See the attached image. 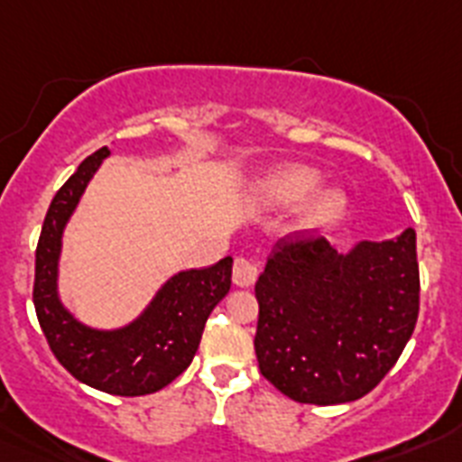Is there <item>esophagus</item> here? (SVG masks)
Segmentation results:
<instances>
[{
	"label": "esophagus",
	"instance_id": "esophagus-1",
	"mask_svg": "<svg viewBox=\"0 0 462 462\" xmlns=\"http://www.w3.org/2000/svg\"><path fill=\"white\" fill-rule=\"evenodd\" d=\"M259 277V266L256 261L247 259V256H238L234 263V282L238 287H252Z\"/></svg>",
	"mask_w": 462,
	"mask_h": 462
}]
</instances>
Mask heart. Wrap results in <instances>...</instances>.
Returning <instances> with one entry per match:
<instances>
[{
    "label": "heart",
    "instance_id": "obj_1",
    "mask_svg": "<svg viewBox=\"0 0 462 462\" xmlns=\"http://www.w3.org/2000/svg\"><path fill=\"white\" fill-rule=\"evenodd\" d=\"M319 173L305 164H284L273 169L259 182L261 201L273 208H289L305 201L317 187ZM346 212V196L340 189H326L312 196L300 215V226L305 231H328L336 226Z\"/></svg>",
    "mask_w": 462,
    "mask_h": 462
}]
</instances>
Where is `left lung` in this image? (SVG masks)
Here are the masks:
<instances>
[{
  "label": "left lung",
  "instance_id": "left-lung-1",
  "mask_svg": "<svg viewBox=\"0 0 462 462\" xmlns=\"http://www.w3.org/2000/svg\"><path fill=\"white\" fill-rule=\"evenodd\" d=\"M419 289L414 228L349 254L321 236L282 238L254 287L261 374L308 405L363 398L414 333Z\"/></svg>",
  "mask_w": 462,
  "mask_h": 462
}]
</instances>
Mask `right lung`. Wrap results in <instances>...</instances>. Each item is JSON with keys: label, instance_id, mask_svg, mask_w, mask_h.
I'll list each match as a JSON object with an SVG mask.
<instances>
[{"label": "right lung", "instance_id": "obj_1", "mask_svg": "<svg viewBox=\"0 0 462 462\" xmlns=\"http://www.w3.org/2000/svg\"><path fill=\"white\" fill-rule=\"evenodd\" d=\"M108 154V148L89 154L52 199L36 245L32 298L51 352L73 377L104 393L134 398L164 389L189 368L208 317L231 289L234 259L224 256L210 268L171 277L150 308L120 330H94L73 319L57 298L62 231Z\"/></svg>", "mask_w": 462, "mask_h": 462}]
</instances>
